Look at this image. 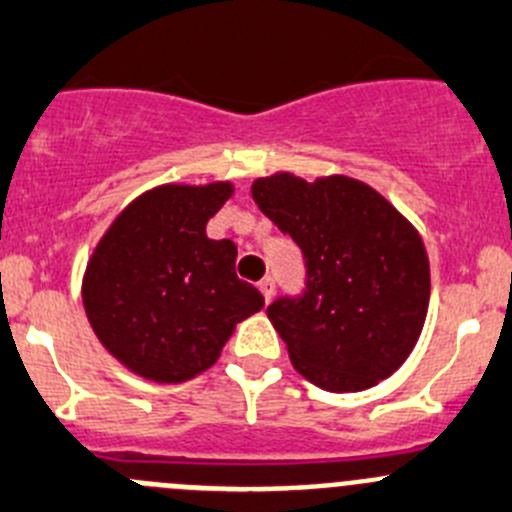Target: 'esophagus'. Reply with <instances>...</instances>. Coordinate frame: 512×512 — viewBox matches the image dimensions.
<instances>
[{"mask_svg": "<svg viewBox=\"0 0 512 512\" xmlns=\"http://www.w3.org/2000/svg\"><path fill=\"white\" fill-rule=\"evenodd\" d=\"M259 289H261V294H264V299L271 301V296H274V291H276L274 276H264V279L259 281Z\"/></svg>", "mask_w": 512, "mask_h": 512, "instance_id": "esophagus-1", "label": "esophagus"}]
</instances>
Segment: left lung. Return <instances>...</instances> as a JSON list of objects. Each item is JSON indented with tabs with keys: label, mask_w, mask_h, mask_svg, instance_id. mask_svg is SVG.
I'll list each match as a JSON object with an SVG mask.
<instances>
[{
	"label": "left lung",
	"mask_w": 512,
	"mask_h": 512,
	"mask_svg": "<svg viewBox=\"0 0 512 512\" xmlns=\"http://www.w3.org/2000/svg\"><path fill=\"white\" fill-rule=\"evenodd\" d=\"M251 193L304 253V291L266 309L296 372L332 392L387 379L415 349L430 304L420 233L347 175L306 183L276 173L256 180Z\"/></svg>",
	"instance_id": "obj_1"
}]
</instances>
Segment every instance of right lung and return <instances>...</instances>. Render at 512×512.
<instances>
[{
    "instance_id": "obj_1",
    "label": "right lung",
    "mask_w": 512,
    "mask_h": 512,
    "mask_svg": "<svg viewBox=\"0 0 512 512\" xmlns=\"http://www.w3.org/2000/svg\"><path fill=\"white\" fill-rule=\"evenodd\" d=\"M231 183L160 186L135 198L97 243L82 281L105 349L153 382H183L221 357L236 324L264 306L236 276V243L206 236Z\"/></svg>"
}]
</instances>
